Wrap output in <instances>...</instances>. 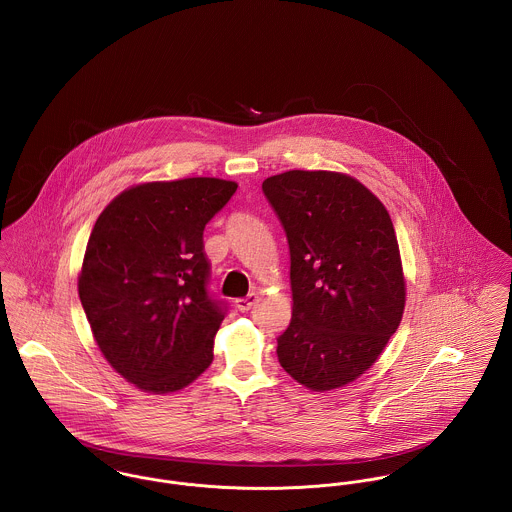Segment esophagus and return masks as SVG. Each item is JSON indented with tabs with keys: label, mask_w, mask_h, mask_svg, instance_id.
Masks as SVG:
<instances>
[{
	"label": "esophagus",
	"mask_w": 512,
	"mask_h": 512,
	"mask_svg": "<svg viewBox=\"0 0 512 512\" xmlns=\"http://www.w3.org/2000/svg\"><path fill=\"white\" fill-rule=\"evenodd\" d=\"M257 300H259V296H257L255 292H251V294H247L245 298H237V300H235V308H237L239 312H247V310H251V308L257 304Z\"/></svg>",
	"instance_id": "esophagus-1"
}]
</instances>
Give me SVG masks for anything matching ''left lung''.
Wrapping results in <instances>:
<instances>
[{
  "mask_svg": "<svg viewBox=\"0 0 512 512\" xmlns=\"http://www.w3.org/2000/svg\"><path fill=\"white\" fill-rule=\"evenodd\" d=\"M263 192L290 249L292 318L277 340L279 363L310 391L345 387L402 320L406 281L391 216L343 172H281Z\"/></svg>",
  "mask_w": 512,
  "mask_h": 512,
  "instance_id": "obj_1",
  "label": "left lung"
}]
</instances>
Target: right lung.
Masks as SVG:
<instances>
[{
  "label": "right lung",
  "mask_w": 512,
  "mask_h": 512,
  "mask_svg": "<svg viewBox=\"0 0 512 512\" xmlns=\"http://www.w3.org/2000/svg\"><path fill=\"white\" fill-rule=\"evenodd\" d=\"M235 190L210 176L135 184L90 233L80 302L106 361L145 393H176L214 359L226 312L208 294L202 233Z\"/></svg>",
  "instance_id": "add662e5"
}]
</instances>
